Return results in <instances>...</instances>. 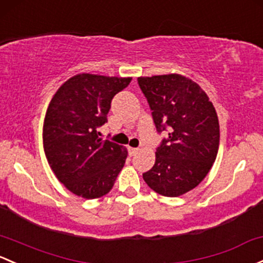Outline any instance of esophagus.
Instances as JSON below:
<instances>
[{"instance_id":"34e87169","label":"esophagus","mask_w":263,"mask_h":263,"mask_svg":"<svg viewBox=\"0 0 263 263\" xmlns=\"http://www.w3.org/2000/svg\"><path fill=\"white\" fill-rule=\"evenodd\" d=\"M128 153L131 156H134V155H136L137 153H139V148L136 147H128Z\"/></svg>"}]
</instances>
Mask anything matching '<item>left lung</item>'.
<instances>
[{
    "mask_svg": "<svg viewBox=\"0 0 263 263\" xmlns=\"http://www.w3.org/2000/svg\"><path fill=\"white\" fill-rule=\"evenodd\" d=\"M157 132L168 129L156 148L146 184L164 197H179L198 186L215 161L219 122L206 93L180 74L140 77Z\"/></svg>",
    "mask_w": 263,
    "mask_h": 263,
    "instance_id": "left-lung-1",
    "label": "left lung"
}]
</instances>
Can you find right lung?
Here are the masks:
<instances>
[{
    "label": "right lung",
    "mask_w": 263,
    "mask_h": 263,
    "mask_svg": "<svg viewBox=\"0 0 263 263\" xmlns=\"http://www.w3.org/2000/svg\"><path fill=\"white\" fill-rule=\"evenodd\" d=\"M132 78L82 73L57 90L46 110L44 151L58 180L85 199L109 193L127 159V150L99 139L110 102Z\"/></svg>",
    "instance_id": "1"
}]
</instances>
